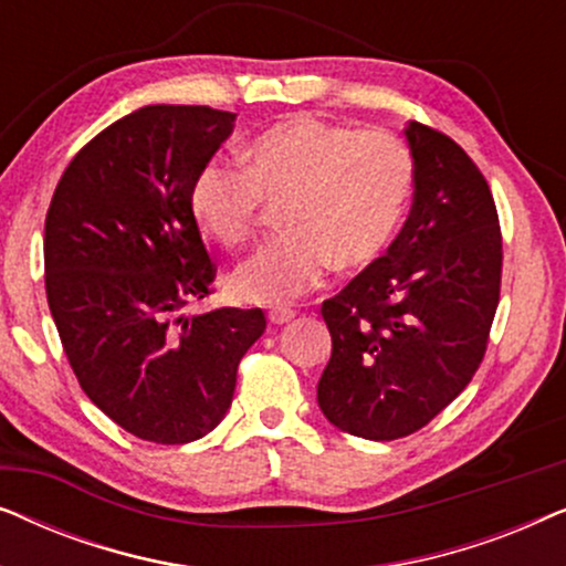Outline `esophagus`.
<instances>
[{
  "label": "esophagus",
  "mask_w": 566,
  "mask_h": 566,
  "mask_svg": "<svg viewBox=\"0 0 566 566\" xmlns=\"http://www.w3.org/2000/svg\"><path fill=\"white\" fill-rule=\"evenodd\" d=\"M293 316H296V312H293V308H270L268 312V319H270V324H289Z\"/></svg>",
  "instance_id": "34e87169"
}]
</instances>
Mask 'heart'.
<instances>
[{"mask_svg": "<svg viewBox=\"0 0 566 566\" xmlns=\"http://www.w3.org/2000/svg\"><path fill=\"white\" fill-rule=\"evenodd\" d=\"M242 169L208 161L190 185L198 229L239 247L260 223L262 200L281 206L289 231L229 277L239 301L281 306L327 273L363 270L389 250L415 188V161L389 130H353L289 115L244 146Z\"/></svg>", "mask_w": 566, "mask_h": 566, "instance_id": "b5f03b06", "label": "heart"}]
</instances>
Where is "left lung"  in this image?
<instances>
[{
  "label": "left lung",
  "mask_w": 566,
  "mask_h": 566,
  "mask_svg": "<svg viewBox=\"0 0 566 566\" xmlns=\"http://www.w3.org/2000/svg\"><path fill=\"white\" fill-rule=\"evenodd\" d=\"M412 213L384 258L322 304L332 355L316 401L337 430L397 440L467 389L497 312L502 237L469 154L422 123L405 128Z\"/></svg>",
  "instance_id": "8db88e82"
}]
</instances>
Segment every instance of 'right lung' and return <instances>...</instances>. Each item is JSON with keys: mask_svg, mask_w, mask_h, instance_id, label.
<instances>
[{"mask_svg": "<svg viewBox=\"0 0 566 566\" xmlns=\"http://www.w3.org/2000/svg\"><path fill=\"white\" fill-rule=\"evenodd\" d=\"M203 105H146L72 159L45 216V293L92 405L130 436L180 446L231 407L262 308L182 314L216 270L190 213V185L234 130Z\"/></svg>", "mask_w": 566, "mask_h": 566, "instance_id": "add662e5", "label": "right lung"}]
</instances>
